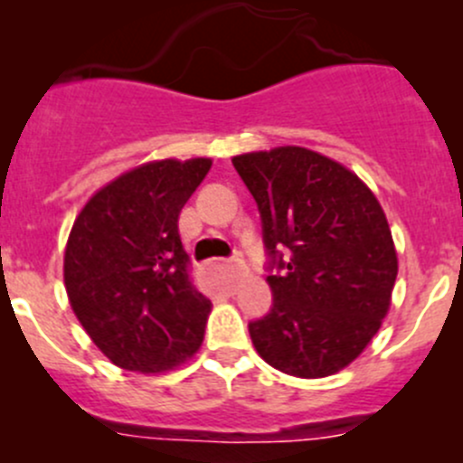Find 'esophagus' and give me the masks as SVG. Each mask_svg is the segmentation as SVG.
Listing matches in <instances>:
<instances>
[{"mask_svg":"<svg viewBox=\"0 0 463 463\" xmlns=\"http://www.w3.org/2000/svg\"><path fill=\"white\" fill-rule=\"evenodd\" d=\"M228 269L232 270V275H235V279H240V275L244 273L246 266H244V261H241L240 258H237V260H231V261H228Z\"/></svg>","mask_w":463,"mask_h":463,"instance_id":"1","label":"esophagus"}]
</instances>
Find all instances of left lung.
I'll list each match as a JSON object with an SVG mask.
<instances>
[{
	"mask_svg": "<svg viewBox=\"0 0 463 463\" xmlns=\"http://www.w3.org/2000/svg\"><path fill=\"white\" fill-rule=\"evenodd\" d=\"M258 203L273 305L249 322L284 374L322 378L367 347L390 309L396 250L381 203L354 172L305 147L232 158Z\"/></svg>",
	"mask_w": 463,
	"mask_h": 463,
	"instance_id": "obj_1",
	"label": "left lung"
}]
</instances>
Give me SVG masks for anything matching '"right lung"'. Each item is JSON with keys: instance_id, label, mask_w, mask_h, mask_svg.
<instances>
[{"instance_id": "add662e5", "label": "right lung", "mask_w": 463, "mask_h": 463, "mask_svg": "<svg viewBox=\"0 0 463 463\" xmlns=\"http://www.w3.org/2000/svg\"><path fill=\"white\" fill-rule=\"evenodd\" d=\"M210 158L156 161L98 190L64 250V287L80 325L123 370L156 374L203 340L210 300L188 278L179 213Z\"/></svg>"}]
</instances>
